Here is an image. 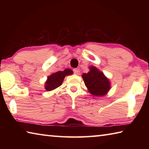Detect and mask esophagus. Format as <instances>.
I'll return each instance as SVG.
<instances>
[{
  "instance_id": "1",
  "label": "esophagus",
  "mask_w": 149,
  "mask_h": 149,
  "mask_svg": "<svg viewBox=\"0 0 149 149\" xmlns=\"http://www.w3.org/2000/svg\"><path fill=\"white\" fill-rule=\"evenodd\" d=\"M73 71H74V73L75 75H79L80 74V70L77 68H75L73 70Z\"/></svg>"
}]
</instances>
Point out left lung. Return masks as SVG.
Listing matches in <instances>:
<instances>
[{
  "label": "left lung",
  "mask_w": 149,
  "mask_h": 149,
  "mask_svg": "<svg viewBox=\"0 0 149 149\" xmlns=\"http://www.w3.org/2000/svg\"><path fill=\"white\" fill-rule=\"evenodd\" d=\"M85 86L94 96H103L110 90V82L97 68L90 67V71L82 75Z\"/></svg>",
  "instance_id": "8db88e82"
}]
</instances>
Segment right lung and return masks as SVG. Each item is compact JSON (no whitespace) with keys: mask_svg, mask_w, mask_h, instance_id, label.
Returning a JSON list of instances; mask_svg holds the SVG:
<instances>
[{"mask_svg":"<svg viewBox=\"0 0 149 149\" xmlns=\"http://www.w3.org/2000/svg\"><path fill=\"white\" fill-rule=\"evenodd\" d=\"M73 72L70 69H65L64 71H58L56 73H54L48 77L47 81L45 85V89L48 91H52L56 88L62 85L63 80L66 75H72Z\"/></svg>","mask_w":149,"mask_h":149,"instance_id":"obj_1","label":"right lung"}]
</instances>
